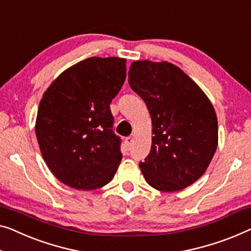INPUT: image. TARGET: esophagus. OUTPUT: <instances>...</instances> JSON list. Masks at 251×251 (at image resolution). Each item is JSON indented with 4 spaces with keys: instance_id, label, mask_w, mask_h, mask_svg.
<instances>
[{
    "instance_id": "esophagus-1",
    "label": "esophagus",
    "mask_w": 251,
    "mask_h": 251,
    "mask_svg": "<svg viewBox=\"0 0 251 251\" xmlns=\"http://www.w3.org/2000/svg\"><path fill=\"white\" fill-rule=\"evenodd\" d=\"M125 144H126L127 149H130V148H132V145L134 144V138L132 136L126 137L125 138Z\"/></svg>"
}]
</instances>
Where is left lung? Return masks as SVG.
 <instances>
[{"mask_svg":"<svg viewBox=\"0 0 251 251\" xmlns=\"http://www.w3.org/2000/svg\"><path fill=\"white\" fill-rule=\"evenodd\" d=\"M128 83L152 119L151 151L140 162L145 180L160 192L194 184L218 148V118L207 96L169 62H133Z\"/></svg>","mask_w":251,"mask_h":251,"instance_id":"obj_1","label":"left lung"}]
</instances>
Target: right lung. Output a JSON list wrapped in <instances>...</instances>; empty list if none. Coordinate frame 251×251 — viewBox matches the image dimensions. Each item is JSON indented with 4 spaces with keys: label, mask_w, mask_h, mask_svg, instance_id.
<instances>
[{
    "label": "right lung",
    "mask_w": 251,
    "mask_h": 251,
    "mask_svg": "<svg viewBox=\"0 0 251 251\" xmlns=\"http://www.w3.org/2000/svg\"><path fill=\"white\" fill-rule=\"evenodd\" d=\"M126 78V59L90 57L55 78L40 100L36 136L56 178L80 190L107 185L122 161L109 104Z\"/></svg>",
    "instance_id": "right-lung-1"
}]
</instances>
